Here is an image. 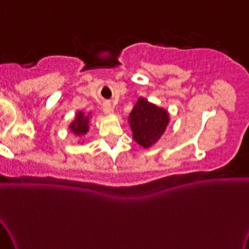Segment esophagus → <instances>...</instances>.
Masks as SVG:
<instances>
[{
  "mask_svg": "<svg viewBox=\"0 0 249 249\" xmlns=\"http://www.w3.org/2000/svg\"><path fill=\"white\" fill-rule=\"evenodd\" d=\"M103 112L105 113L106 115L112 114V113L114 112V107L112 106V104H110L109 101H106V103L103 104Z\"/></svg>",
  "mask_w": 249,
  "mask_h": 249,
  "instance_id": "1",
  "label": "esophagus"
}]
</instances>
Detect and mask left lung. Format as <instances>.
Segmentation results:
<instances>
[{"instance_id": "obj_1", "label": "left lung", "mask_w": 249, "mask_h": 249, "mask_svg": "<svg viewBox=\"0 0 249 249\" xmlns=\"http://www.w3.org/2000/svg\"><path fill=\"white\" fill-rule=\"evenodd\" d=\"M128 121L133 130L135 142L148 149L157 143L166 130L170 114L166 109L141 97L130 112Z\"/></svg>"}]
</instances>
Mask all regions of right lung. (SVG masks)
Returning a JSON list of instances; mask_svg holds the SVG:
<instances>
[{
  "label": "right lung",
  "mask_w": 249,
  "mask_h": 249,
  "mask_svg": "<svg viewBox=\"0 0 249 249\" xmlns=\"http://www.w3.org/2000/svg\"><path fill=\"white\" fill-rule=\"evenodd\" d=\"M89 124H90V116L85 115L83 112H77L75 120L70 124L69 128L76 136L82 137L89 131Z\"/></svg>",
  "instance_id": "1"
}]
</instances>
